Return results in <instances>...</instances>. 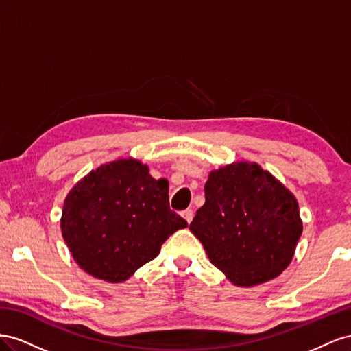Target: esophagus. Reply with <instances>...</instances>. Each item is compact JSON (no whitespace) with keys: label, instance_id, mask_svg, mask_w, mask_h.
Listing matches in <instances>:
<instances>
[{"label":"esophagus","instance_id":"esophagus-1","mask_svg":"<svg viewBox=\"0 0 351 351\" xmlns=\"http://www.w3.org/2000/svg\"><path fill=\"white\" fill-rule=\"evenodd\" d=\"M182 217L186 220L188 223H191L193 222V217H194V212L191 208H186V210H184L182 212Z\"/></svg>","mask_w":351,"mask_h":351}]
</instances>
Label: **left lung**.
Segmentation results:
<instances>
[{
	"instance_id": "8db88e82",
	"label": "left lung",
	"mask_w": 351,
	"mask_h": 351,
	"mask_svg": "<svg viewBox=\"0 0 351 351\" xmlns=\"http://www.w3.org/2000/svg\"><path fill=\"white\" fill-rule=\"evenodd\" d=\"M206 203L189 225L217 269L238 287L281 275L303 232L295 197L257 163L210 172Z\"/></svg>"
}]
</instances>
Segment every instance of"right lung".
Listing matches in <instances>:
<instances>
[{
	"label": "right lung",
	"mask_w": 351,
	"mask_h": 351,
	"mask_svg": "<svg viewBox=\"0 0 351 351\" xmlns=\"http://www.w3.org/2000/svg\"><path fill=\"white\" fill-rule=\"evenodd\" d=\"M135 158L89 172L63 206L62 234L79 267L107 282H123L157 257L166 239L188 223L169 207V182Z\"/></svg>",
	"instance_id": "1"
}]
</instances>
